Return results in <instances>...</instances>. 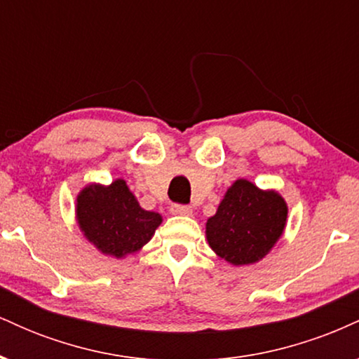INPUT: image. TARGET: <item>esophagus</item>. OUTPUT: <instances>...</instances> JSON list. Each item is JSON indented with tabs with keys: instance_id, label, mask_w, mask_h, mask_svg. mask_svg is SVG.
I'll use <instances>...</instances> for the list:
<instances>
[{
	"instance_id": "obj_1",
	"label": "esophagus",
	"mask_w": 359,
	"mask_h": 359,
	"mask_svg": "<svg viewBox=\"0 0 359 359\" xmlns=\"http://www.w3.org/2000/svg\"><path fill=\"white\" fill-rule=\"evenodd\" d=\"M170 211H172V214H177V216H191L192 208L191 205H185V204H172Z\"/></svg>"
}]
</instances>
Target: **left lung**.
<instances>
[{
	"label": "left lung",
	"instance_id": "1",
	"mask_svg": "<svg viewBox=\"0 0 359 359\" xmlns=\"http://www.w3.org/2000/svg\"><path fill=\"white\" fill-rule=\"evenodd\" d=\"M287 204L275 191L236 180L205 224L209 246L231 265H250L265 257L282 236Z\"/></svg>",
	"mask_w": 359,
	"mask_h": 359
}]
</instances>
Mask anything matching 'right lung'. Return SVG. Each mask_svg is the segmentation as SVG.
Listing matches in <instances>:
<instances>
[{"instance_id":"right-lung-1","label":"right lung","mask_w":359,"mask_h":359,"mask_svg":"<svg viewBox=\"0 0 359 359\" xmlns=\"http://www.w3.org/2000/svg\"><path fill=\"white\" fill-rule=\"evenodd\" d=\"M77 222L97 250L123 258L147 245L162 222L158 212L140 208L123 179L104 187L90 184L77 196Z\"/></svg>"}]
</instances>
